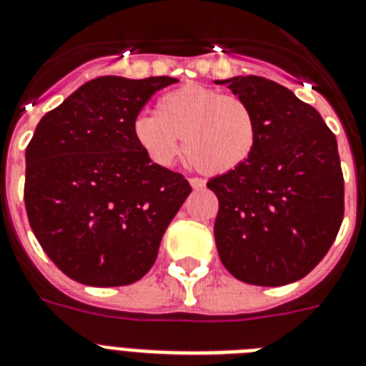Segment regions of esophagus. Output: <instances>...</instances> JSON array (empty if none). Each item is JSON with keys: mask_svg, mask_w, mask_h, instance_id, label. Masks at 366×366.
I'll return each mask as SVG.
<instances>
[{"mask_svg": "<svg viewBox=\"0 0 366 366\" xmlns=\"http://www.w3.org/2000/svg\"><path fill=\"white\" fill-rule=\"evenodd\" d=\"M189 184H192L193 189H201V188H204V186H207V182H204V180H202V178H199V177L189 178Z\"/></svg>", "mask_w": 366, "mask_h": 366, "instance_id": "1", "label": "esophagus"}]
</instances>
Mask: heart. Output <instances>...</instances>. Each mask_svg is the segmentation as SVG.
<instances>
[{"label": "heart", "instance_id": "obj_1", "mask_svg": "<svg viewBox=\"0 0 366 366\" xmlns=\"http://www.w3.org/2000/svg\"><path fill=\"white\" fill-rule=\"evenodd\" d=\"M134 136L154 164H171L182 137V152L193 167L227 174L251 158L259 124L244 98L204 85H184L162 94L156 113L136 117Z\"/></svg>", "mask_w": 366, "mask_h": 366}]
</instances>
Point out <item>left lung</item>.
Listing matches in <instances>:
<instances>
[{"label":"left lung","mask_w":366,"mask_h":366,"mask_svg":"<svg viewBox=\"0 0 366 366\" xmlns=\"http://www.w3.org/2000/svg\"><path fill=\"white\" fill-rule=\"evenodd\" d=\"M216 84L244 98L259 124L251 158L207 184L219 201L214 236L221 262L249 285L300 281L330 251L345 216L335 134L315 107L272 79Z\"/></svg>","instance_id":"obj_1"}]
</instances>
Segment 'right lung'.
Returning <instances> with one entry per match:
<instances>
[{
    "mask_svg": "<svg viewBox=\"0 0 366 366\" xmlns=\"http://www.w3.org/2000/svg\"><path fill=\"white\" fill-rule=\"evenodd\" d=\"M169 76H102L46 113L26 149L29 225L51 262L91 287H124L156 262L159 242L192 192L152 164L134 136Z\"/></svg>",
    "mask_w": 366,
    "mask_h": 366,
    "instance_id": "add662e5",
    "label": "right lung"
}]
</instances>
